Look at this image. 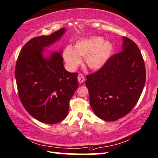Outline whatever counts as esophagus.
<instances>
[{
    "label": "esophagus",
    "instance_id": "34e87169",
    "mask_svg": "<svg viewBox=\"0 0 158 158\" xmlns=\"http://www.w3.org/2000/svg\"><path fill=\"white\" fill-rule=\"evenodd\" d=\"M77 80H78V82L80 83H83L85 81V77L82 74H79L78 76H77Z\"/></svg>",
    "mask_w": 158,
    "mask_h": 158
}]
</instances>
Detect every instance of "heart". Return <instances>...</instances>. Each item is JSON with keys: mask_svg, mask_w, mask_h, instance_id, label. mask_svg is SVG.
<instances>
[{"mask_svg": "<svg viewBox=\"0 0 158 158\" xmlns=\"http://www.w3.org/2000/svg\"><path fill=\"white\" fill-rule=\"evenodd\" d=\"M114 46L109 41L100 36H92L80 40L73 48L67 47L63 57L70 69H75L81 64V58H85V64L89 69L99 70L104 67L111 57Z\"/></svg>", "mask_w": 158, "mask_h": 158, "instance_id": "heart-1", "label": "heart"}]
</instances>
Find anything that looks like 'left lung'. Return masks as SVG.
I'll return each mask as SVG.
<instances>
[{"instance_id":"8db88e82","label":"left lung","mask_w":158,"mask_h":158,"mask_svg":"<svg viewBox=\"0 0 158 158\" xmlns=\"http://www.w3.org/2000/svg\"><path fill=\"white\" fill-rule=\"evenodd\" d=\"M122 50L97 73L86 76L85 85L93 111L113 122L135 106L145 85L146 69L141 51L133 41L122 37Z\"/></svg>"}]
</instances>
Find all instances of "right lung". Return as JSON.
Wrapping results in <instances>:
<instances>
[{
  "label": "right lung",
  "mask_w": 158,
  "mask_h": 158,
  "mask_svg": "<svg viewBox=\"0 0 158 158\" xmlns=\"http://www.w3.org/2000/svg\"><path fill=\"white\" fill-rule=\"evenodd\" d=\"M66 31L61 28L28 41L16 63L19 99L28 114L42 123L52 124L64 119L70 99L78 87V74L64 69L61 48L58 52L46 50L61 40Z\"/></svg>",
  "instance_id": "obj_1"
}]
</instances>
